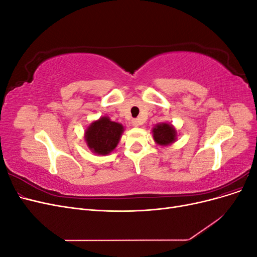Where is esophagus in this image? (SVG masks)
<instances>
[{
    "label": "esophagus",
    "instance_id": "esophagus-1",
    "mask_svg": "<svg viewBox=\"0 0 257 257\" xmlns=\"http://www.w3.org/2000/svg\"><path fill=\"white\" fill-rule=\"evenodd\" d=\"M143 123H144V121H143V119H141V118L134 119L133 121H132V124H133L134 126H139V125H142Z\"/></svg>",
    "mask_w": 257,
    "mask_h": 257
}]
</instances>
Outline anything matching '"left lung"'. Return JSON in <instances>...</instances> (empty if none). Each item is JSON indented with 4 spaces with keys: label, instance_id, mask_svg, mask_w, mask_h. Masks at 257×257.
<instances>
[{
    "label": "left lung",
    "instance_id": "left-lung-1",
    "mask_svg": "<svg viewBox=\"0 0 257 257\" xmlns=\"http://www.w3.org/2000/svg\"><path fill=\"white\" fill-rule=\"evenodd\" d=\"M153 138L159 145H169L176 141V130L166 123L159 124L153 128Z\"/></svg>",
    "mask_w": 257,
    "mask_h": 257
}]
</instances>
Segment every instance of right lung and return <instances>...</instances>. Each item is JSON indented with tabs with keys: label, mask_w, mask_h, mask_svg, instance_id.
I'll list each match as a JSON object with an SVG mask.
<instances>
[{
	"label": "right lung",
	"mask_w": 257,
	"mask_h": 257,
	"mask_svg": "<svg viewBox=\"0 0 257 257\" xmlns=\"http://www.w3.org/2000/svg\"><path fill=\"white\" fill-rule=\"evenodd\" d=\"M122 132L121 124L103 116L88 127L85 132V141L93 152L99 155L108 154L118 145Z\"/></svg>",
	"instance_id": "right-lung-1"
}]
</instances>
